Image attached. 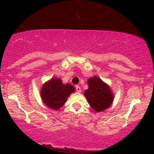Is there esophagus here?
<instances>
[{"label":"esophagus","instance_id":"34e87169","mask_svg":"<svg viewBox=\"0 0 154 154\" xmlns=\"http://www.w3.org/2000/svg\"><path fill=\"white\" fill-rule=\"evenodd\" d=\"M76 91L79 93L81 92V88H80V86H76Z\"/></svg>","mask_w":154,"mask_h":154}]
</instances>
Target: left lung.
I'll use <instances>...</instances> for the list:
<instances>
[{
    "label": "left lung",
    "mask_w": 154,
    "mask_h": 154,
    "mask_svg": "<svg viewBox=\"0 0 154 154\" xmlns=\"http://www.w3.org/2000/svg\"><path fill=\"white\" fill-rule=\"evenodd\" d=\"M88 88L84 91L90 106L96 112H102L109 108L114 100V94L108 84L97 76L88 79Z\"/></svg>",
    "instance_id": "8db88e82"
}]
</instances>
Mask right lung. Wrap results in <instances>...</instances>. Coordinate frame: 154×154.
<instances>
[{
	"label": "right lung",
	"mask_w": 154,
	"mask_h": 154,
	"mask_svg": "<svg viewBox=\"0 0 154 154\" xmlns=\"http://www.w3.org/2000/svg\"><path fill=\"white\" fill-rule=\"evenodd\" d=\"M75 91L69 83L63 84L60 78H51L42 87L40 95L43 103L49 108L58 110L66 103L68 96Z\"/></svg>",
	"instance_id": "add662e5"
}]
</instances>
